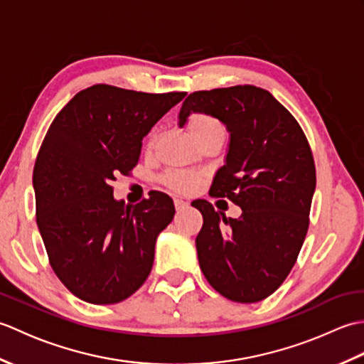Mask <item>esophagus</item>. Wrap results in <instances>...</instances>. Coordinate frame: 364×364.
Segmentation results:
<instances>
[{"label":"esophagus","instance_id":"34e87169","mask_svg":"<svg viewBox=\"0 0 364 364\" xmlns=\"http://www.w3.org/2000/svg\"><path fill=\"white\" fill-rule=\"evenodd\" d=\"M175 208H176V211H183L184 208H188V202H183V200H175Z\"/></svg>","mask_w":364,"mask_h":364}]
</instances>
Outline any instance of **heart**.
<instances>
[{
  "label": "heart",
  "instance_id": "obj_1",
  "mask_svg": "<svg viewBox=\"0 0 364 364\" xmlns=\"http://www.w3.org/2000/svg\"><path fill=\"white\" fill-rule=\"evenodd\" d=\"M188 129L192 139H197L198 136H203L208 133H223L222 123L208 114L192 115L188 123ZM154 141H156V134L151 136L150 145H153ZM166 180L168 186L178 192H192L200 183V178L197 175L188 172H170Z\"/></svg>",
  "mask_w": 364,
  "mask_h": 364
}]
</instances>
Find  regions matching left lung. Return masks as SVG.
Here are the masks:
<instances>
[{"mask_svg":"<svg viewBox=\"0 0 364 364\" xmlns=\"http://www.w3.org/2000/svg\"><path fill=\"white\" fill-rule=\"evenodd\" d=\"M192 114L225 125V162L210 194L242 210L241 218L227 219L206 200L192 202L203 215L196 239L198 264L223 297L255 304L284 282L306 236L316 189L310 145L291 112L255 86L194 92L181 106L180 128Z\"/></svg>","mask_w":364,"mask_h":364,"instance_id":"1","label":"left lung"}]
</instances>
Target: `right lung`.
<instances>
[{"instance_id": "1", "label": "right lung", "mask_w": 364, "mask_h": 364, "mask_svg": "<svg viewBox=\"0 0 364 364\" xmlns=\"http://www.w3.org/2000/svg\"><path fill=\"white\" fill-rule=\"evenodd\" d=\"M184 97L97 84L76 94L50 125L33 175L37 227L54 274L78 299L119 304L150 275L173 200L153 191L125 205L111 183L137 164L142 139Z\"/></svg>"}]
</instances>
